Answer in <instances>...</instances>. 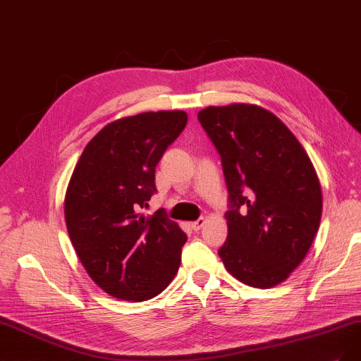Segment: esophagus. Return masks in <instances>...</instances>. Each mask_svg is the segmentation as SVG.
<instances>
[{
  "label": "esophagus",
  "instance_id": "34e87169",
  "mask_svg": "<svg viewBox=\"0 0 361 361\" xmlns=\"http://www.w3.org/2000/svg\"><path fill=\"white\" fill-rule=\"evenodd\" d=\"M204 224H205V219H204V217H201V219H197L196 221H192V224H190V226H192V229H193V231H196V232H197V231H201V229L204 228Z\"/></svg>",
  "mask_w": 361,
  "mask_h": 361
}]
</instances>
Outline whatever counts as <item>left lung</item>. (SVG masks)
Masks as SVG:
<instances>
[{"label":"left lung","instance_id":"1","mask_svg":"<svg viewBox=\"0 0 361 361\" xmlns=\"http://www.w3.org/2000/svg\"><path fill=\"white\" fill-rule=\"evenodd\" d=\"M197 118L221 156L231 209L224 268L256 288L281 284L319 228L323 193L308 153L274 113L255 104L207 106Z\"/></svg>","mask_w":361,"mask_h":361}]
</instances>
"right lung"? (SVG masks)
I'll return each instance as SVG.
<instances>
[{"instance_id": "right-lung-1", "label": "right lung", "mask_w": 361, "mask_h": 361, "mask_svg": "<svg viewBox=\"0 0 361 361\" xmlns=\"http://www.w3.org/2000/svg\"><path fill=\"white\" fill-rule=\"evenodd\" d=\"M185 123L180 110L114 120L87 142L73 171L66 229L93 283L116 299L149 300L178 272L188 236L164 211H140L156 192V165Z\"/></svg>"}]
</instances>
